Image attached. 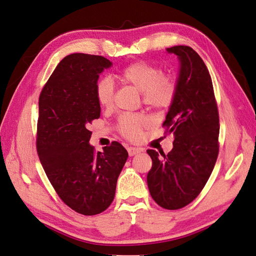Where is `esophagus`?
I'll use <instances>...</instances> for the list:
<instances>
[{
	"label": "esophagus",
	"mask_w": 256,
	"mask_h": 256,
	"mask_svg": "<svg viewBox=\"0 0 256 256\" xmlns=\"http://www.w3.org/2000/svg\"><path fill=\"white\" fill-rule=\"evenodd\" d=\"M128 152L130 156H134V155L142 152V149H138V148H134V146H130V148H128Z\"/></svg>",
	"instance_id": "34e87169"
}]
</instances>
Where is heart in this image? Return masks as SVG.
I'll return each instance as SVG.
<instances>
[{
	"instance_id": "1",
	"label": "heart",
	"mask_w": 256,
	"mask_h": 256,
	"mask_svg": "<svg viewBox=\"0 0 256 256\" xmlns=\"http://www.w3.org/2000/svg\"><path fill=\"white\" fill-rule=\"evenodd\" d=\"M118 76L122 83L142 92L144 103L152 110H168L176 101L178 92V78L170 73H162L158 66L138 60L123 68ZM94 92L98 103L102 107L112 105L114 88L110 80H98ZM148 124L149 120L144 114H123L118 120V130L126 138L137 140Z\"/></svg>"
}]
</instances>
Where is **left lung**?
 I'll list each match as a JSON object with an SVG mask.
<instances>
[{"mask_svg":"<svg viewBox=\"0 0 256 256\" xmlns=\"http://www.w3.org/2000/svg\"><path fill=\"white\" fill-rule=\"evenodd\" d=\"M180 67L178 92L162 126L173 134V149L164 154L148 150L152 168L146 176L153 200L174 210L192 203L212 174L219 153V112L208 67L194 48H168Z\"/></svg>","mask_w":256,"mask_h":256,"instance_id":"1","label":"left lung"}]
</instances>
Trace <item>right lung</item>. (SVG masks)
I'll use <instances>...</instances> for the list:
<instances>
[{
    "mask_svg": "<svg viewBox=\"0 0 256 256\" xmlns=\"http://www.w3.org/2000/svg\"><path fill=\"white\" fill-rule=\"evenodd\" d=\"M112 62L100 55L74 53L57 64L39 96L37 153L56 194L85 216L112 204L128 151L112 142L96 152L90 123L98 119L96 85Z\"/></svg>",
    "mask_w": 256,
    "mask_h": 256,
    "instance_id": "1",
    "label": "right lung"
}]
</instances>
